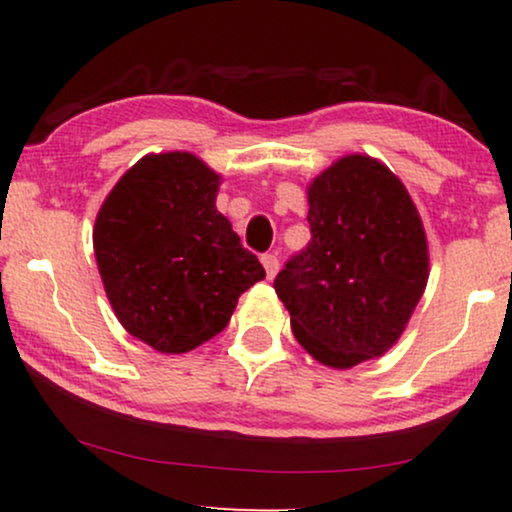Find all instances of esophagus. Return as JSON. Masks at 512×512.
I'll list each match as a JSON object with an SVG mask.
<instances>
[{"label": "esophagus", "mask_w": 512, "mask_h": 512, "mask_svg": "<svg viewBox=\"0 0 512 512\" xmlns=\"http://www.w3.org/2000/svg\"><path fill=\"white\" fill-rule=\"evenodd\" d=\"M261 263H263L265 275H268V279H272V277L277 275V270H279V258H277L275 254H263V256H261Z\"/></svg>", "instance_id": "esophagus-1"}]
</instances>
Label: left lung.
<instances>
[{"label": "left lung", "mask_w": 512, "mask_h": 512, "mask_svg": "<svg viewBox=\"0 0 512 512\" xmlns=\"http://www.w3.org/2000/svg\"><path fill=\"white\" fill-rule=\"evenodd\" d=\"M307 202L312 240L275 291L305 352L345 370L401 338L429 279L426 233L401 179L361 153L321 172Z\"/></svg>", "instance_id": "obj_1"}]
</instances>
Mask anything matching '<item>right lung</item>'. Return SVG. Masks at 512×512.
I'll return each mask as SVG.
<instances>
[{"mask_svg": "<svg viewBox=\"0 0 512 512\" xmlns=\"http://www.w3.org/2000/svg\"><path fill=\"white\" fill-rule=\"evenodd\" d=\"M221 177L188 151L149 153L100 207L93 247L118 321L163 354H184L228 326L263 265L216 209Z\"/></svg>", "mask_w": 512, "mask_h": 512, "instance_id": "add662e5", "label": "right lung"}]
</instances>
